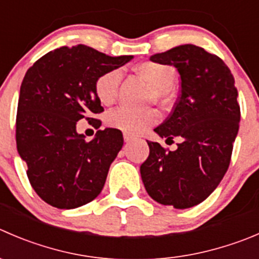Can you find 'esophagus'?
Returning <instances> with one entry per match:
<instances>
[{"instance_id": "esophagus-1", "label": "esophagus", "mask_w": 259, "mask_h": 259, "mask_svg": "<svg viewBox=\"0 0 259 259\" xmlns=\"http://www.w3.org/2000/svg\"><path fill=\"white\" fill-rule=\"evenodd\" d=\"M134 139H137V138L134 137V135H130L127 134V133H124V140L125 143H129V142H133Z\"/></svg>"}]
</instances>
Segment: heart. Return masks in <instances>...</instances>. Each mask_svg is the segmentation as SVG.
I'll list each match as a JSON object with an SVG mask.
<instances>
[{
  "mask_svg": "<svg viewBox=\"0 0 259 259\" xmlns=\"http://www.w3.org/2000/svg\"><path fill=\"white\" fill-rule=\"evenodd\" d=\"M137 72L144 81L153 87L152 97L165 101L169 90L176 82V69L168 64L157 62H144L137 67ZM122 73L120 69H111L102 73L95 82V92L104 105H110L115 101L119 92ZM159 120L154 110H135L132 107L121 106L114 110L107 116L110 126L119 129L127 134H140Z\"/></svg>",
  "mask_w": 259,
  "mask_h": 259,
  "instance_id": "heart-1",
  "label": "heart"
}]
</instances>
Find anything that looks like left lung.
Instances as JSON below:
<instances>
[{
  "instance_id": "1",
  "label": "left lung",
  "mask_w": 259,
  "mask_h": 259,
  "mask_svg": "<svg viewBox=\"0 0 259 259\" xmlns=\"http://www.w3.org/2000/svg\"><path fill=\"white\" fill-rule=\"evenodd\" d=\"M150 60L173 66L180 73V97L154 132L182 142L167 152L147 140L149 157L140 175L154 201L188 209L214 192L229 167L240 121L234 77L219 57L192 44L157 53Z\"/></svg>"
}]
</instances>
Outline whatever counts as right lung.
<instances>
[{"label": "right lung", "mask_w": 259, "mask_h": 259, "mask_svg": "<svg viewBox=\"0 0 259 259\" xmlns=\"http://www.w3.org/2000/svg\"><path fill=\"white\" fill-rule=\"evenodd\" d=\"M133 55L110 57L87 45L62 47L27 69L20 87L16 144L35 192L58 209H76L96 199L122 148L120 130H99L91 142L77 121L104 111L95 92L102 73Z\"/></svg>", "instance_id": "1"}]
</instances>
